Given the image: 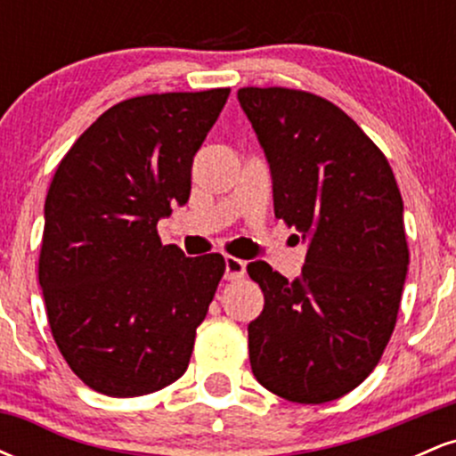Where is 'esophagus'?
<instances>
[{
    "label": "esophagus",
    "mask_w": 456,
    "mask_h": 456,
    "mask_svg": "<svg viewBox=\"0 0 456 456\" xmlns=\"http://www.w3.org/2000/svg\"><path fill=\"white\" fill-rule=\"evenodd\" d=\"M246 274V261L238 259V257H224V276H227L229 281L233 279H242V276Z\"/></svg>",
    "instance_id": "esophagus-1"
}]
</instances>
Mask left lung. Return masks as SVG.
<instances>
[{"instance_id":"obj_1","label":"left lung","mask_w":456,"mask_h":456,"mask_svg":"<svg viewBox=\"0 0 456 456\" xmlns=\"http://www.w3.org/2000/svg\"><path fill=\"white\" fill-rule=\"evenodd\" d=\"M238 101L270 165L276 218L306 242L296 281L246 265L265 300L248 323L250 369L287 401H334L369 378L395 330L410 264L399 186L337 104L285 87H242Z\"/></svg>"}]
</instances>
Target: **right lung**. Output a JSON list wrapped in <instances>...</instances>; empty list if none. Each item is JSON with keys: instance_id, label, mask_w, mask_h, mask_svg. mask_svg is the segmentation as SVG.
I'll return each mask as SVG.
<instances>
[{"instance_id": "1", "label": "right lung", "mask_w": 456, "mask_h": 456, "mask_svg": "<svg viewBox=\"0 0 456 456\" xmlns=\"http://www.w3.org/2000/svg\"><path fill=\"white\" fill-rule=\"evenodd\" d=\"M227 96L218 87L115 104L57 167L38 279L57 347L92 390L150 395L188 369L224 259L162 246L156 224L191 197L192 159Z\"/></svg>"}]
</instances>
